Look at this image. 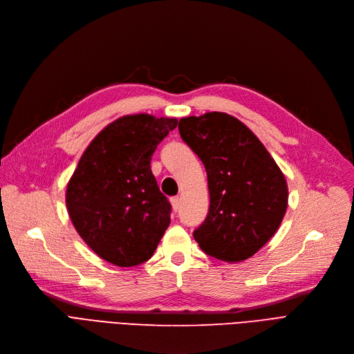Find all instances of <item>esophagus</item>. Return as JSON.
Returning <instances> with one entry per match:
<instances>
[{"mask_svg": "<svg viewBox=\"0 0 354 354\" xmlns=\"http://www.w3.org/2000/svg\"><path fill=\"white\" fill-rule=\"evenodd\" d=\"M171 206H173L174 212H177L180 209V198L178 197H173L171 198Z\"/></svg>", "mask_w": 354, "mask_h": 354, "instance_id": "esophagus-1", "label": "esophagus"}]
</instances>
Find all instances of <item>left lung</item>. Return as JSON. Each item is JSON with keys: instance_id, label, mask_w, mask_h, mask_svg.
<instances>
[{"instance_id": "1", "label": "left lung", "mask_w": 354, "mask_h": 354, "mask_svg": "<svg viewBox=\"0 0 354 354\" xmlns=\"http://www.w3.org/2000/svg\"><path fill=\"white\" fill-rule=\"evenodd\" d=\"M178 131L207 173L210 207L193 233L196 242L229 263L254 257L277 233L288 207L281 168L255 133L229 113L181 118Z\"/></svg>"}]
</instances>
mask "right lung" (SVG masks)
Segmentation results:
<instances>
[{
  "mask_svg": "<svg viewBox=\"0 0 354 354\" xmlns=\"http://www.w3.org/2000/svg\"><path fill=\"white\" fill-rule=\"evenodd\" d=\"M177 118L124 115L82 154L66 189V207L79 236L115 266L153 257L170 225L171 206L151 171V156Z\"/></svg>",
  "mask_w": 354,
  "mask_h": 354,
  "instance_id": "1",
  "label": "right lung"
}]
</instances>
